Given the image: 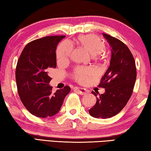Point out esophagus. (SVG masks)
Wrapping results in <instances>:
<instances>
[{
  "instance_id": "esophagus-1",
  "label": "esophagus",
  "mask_w": 151,
  "mask_h": 151,
  "mask_svg": "<svg viewBox=\"0 0 151 151\" xmlns=\"http://www.w3.org/2000/svg\"><path fill=\"white\" fill-rule=\"evenodd\" d=\"M74 90L77 92V93H78L80 94H81V95H84V94H87V93H88L87 90H86L85 88H83L75 87L74 88Z\"/></svg>"
}]
</instances>
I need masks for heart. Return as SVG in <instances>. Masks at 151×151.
<instances>
[{
	"mask_svg": "<svg viewBox=\"0 0 151 151\" xmlns=\"http://www.w3.org/2000/svg\"><path fill=\"white\" fill-rule=\"evenodd\" d=\"M79 45L86 48L94 58L101 57L102 52L105 50V43L98 36L93 34L79 36L77 39ZM73 50V45L68 41H63L58 45L57 50V58L58 63H65L69 59ZM94 74L90 67L77 66L72 73L74 80L78 83H84L88 77Z\"/></svg>",
	"mask_w": 151,
	"mask_h": 151,
	"instance_id": "heart-1",
	"label": "heart"
}]
</instances>
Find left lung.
I'll return each instance as SVG.
<instances>
[{
	"mask_svg": "<svg viewBox=\"0 0 151 151\" xmlns=\"http://www.w3.org/2000/svg\"><path fill=\"white\" fill-rule=\"evenodd\" d=\"M103 35L112 47L111 59L98 86L105 88V92L96 97V103L89 110V114L95 118L107 119L116 115L126 106L133 91L137 69L127 46L115 37L104 33ZM92 93L97 96L99 93Z\"/></svg>",
	"mask_w": 151,
	"mask_h": 151,
	"instance_id": "left-lung-1",
	"label": "left lung"
}]
</instances>
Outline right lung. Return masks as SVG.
I'll use <instances>...</instances> for the list:
<instances>
[{
  "label": "right lung",
  "mask_w": 151,
  "mask_h": 151,
  "mask_svg": "<svg viewBox=\"0 0 151 151\" xmlns=\"http://www.w3.org/2000/svg\"><path fill=\"white\" fill-rule=\"evenodd\" d=\"M65 36H51L36 39L25 46L18 60L17 86L20 101L29 112L40 118L52 116L59 111L70 91L65 86L55 93L48 85L50 68L57 66L56 48Z\"/></svg>",
  "instance_id": "right-lung-1"
}]
</instances>
